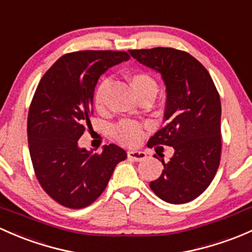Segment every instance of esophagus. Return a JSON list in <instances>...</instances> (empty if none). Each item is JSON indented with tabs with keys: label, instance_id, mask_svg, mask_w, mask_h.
Here are the masks:
<instances>
[{
	"label": "esophagus",
	"instance_id": "esophagus-1",
	"mask_svg": "<svg viewBox=\"0 0 252 252\" xmlns=\"http://www.w3.org/2000/svg\"><path fill=\"white\" fill-rule=\"evenodd\" d=\"M128 158L135 161H141L146 159V153L142 152V151H129Z\"/></svg>",
	"mask_w": 252,
	"mask_h": 252
}]
</instances>
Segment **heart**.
<instances>
[{
  "label": "heart",
  "instance_id": "1",
  "mask_svg": "<svg viewBox=\"0 0 252 252\" xmlns=\"http://www.w3.org/2000/svg\"><path fill=\"white\" fill-rule=\"evenodd\" d=\"M129 82L133 87L134 92L136 93L137 97L147 96V95H153L155 96L157 93V83L151 75L146 72H134L129 76ZM110 88V81L108 79H102L96 86L94 92V106L97 111H102L106 105V93ZM142 126L137 122L124 119L119 123L116 124L112 129V134L115 139L121 144L126 146H134L141 140L142 137Z\"/></svg>",
  "mask_w": 252,
  "mask_h": 252
}]
</instances>
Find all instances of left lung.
Masks as SVG:
<instances>
[{
	"label": "left lung",
	"instance_id": "obj_1",
	"mask_svg": "<svg viewBox=\"0 0 252 252\" xmlns=\"http://www.w3.org/2000/svg\"><path fill=\"white\" fill-rule=\"evenodd\" d=\"M129 53L160 73L165 84L166 126L148 140V146H171L174 156L168 163L161 159L163 171L150 187L164 202L189 203L208 189L219 169L220 95L208 70L189 53L163 47Z\"/></svg>",
	"mask_w": 252,
	"mask_h": 252
}]
</instances>
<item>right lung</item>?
<instances>
[{
    "label": "right lung",
    "mask_w": 252,
    "mask_h": 252,
    "mask_svg": "<svg viewBox=\"0 0 252 252\" xmlns=\"http://www.w3.org/2000/svg\"><path fill=\"white\" fill-rule=\"evenodd\" d=\"M130 59L115 50H82L63 55L44 73L28 116V140L37 180L47 194L66 208L91 205L104 192L123 148L105 145L101 153L78 146L91 126L97 79Z\"/></svg>",
    "instance_id": "add662e5"
}]
</instances>
